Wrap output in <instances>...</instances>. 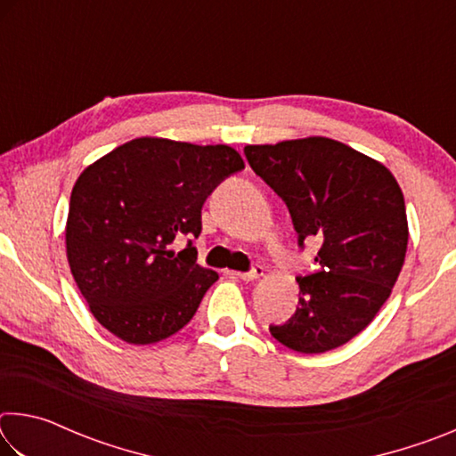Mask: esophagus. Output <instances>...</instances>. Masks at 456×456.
Wrapping results in <instances>:
<instances>
[{"instance_id":"1","label":"esophagus","mask_w":456,"mask_h":456,"mask_svg":"<svg viewBox=\"0 0 456 456\" xmlns=\"http://www.w3.org/2000/svg\"><path fill=\"white\" fill-rule=\"evenodd\" d=\"M231 275H235V277H239V280H243V281H256V280H259L261 275H264V267L256 265V267L251 269V272H231Z\"/></svg>"}]
</instances>
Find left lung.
I'll return each mask as SVG.
<instances>
[{"label": "left lung", "instance_id": "8db88e82", "mask_svg": "<svg viewBox=\"0 0 456 456\" xmlns=\"http://www.w3.org/2000/svg\"><path fill=\"white\" fill-rule=\"evenodd\" d=\"M245 157L288 205L297 243H320L314 273L297 277V310L272 336L302 354L350 342L380 312L404 265V197L378 160L326 136L247 144Z\"/></svg>", "mask_w": 456, "mask_h": 456}]
</instances>
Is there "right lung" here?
Segmentation results:
<instances>
[{
	"instance_id": "1",
	"label": "right lung",
	"mask_w": 456,
	"mask_h": 456,
	"mask_svg": "<svg viewBox=\"0 0 456 456\" xmlns=\"http://www.w3.org/2000/svg\"><path fill=\"white\" fill-rule=\"evenodd\" d=\"M245 168L227 144L142 136L82 171L70 197L66 256L90 312L122 342L146 346L187 326L217 272L197 264L200 209Z\"/></svg>"
}]
</instances>
